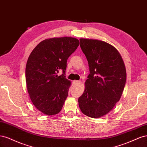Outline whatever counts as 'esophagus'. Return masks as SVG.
<instances>
[{"mask_svg":"<svg viewBox=\"0 0 147 147\" xmlns=\"http://www.w3.org/2000/svg\"><path fill=\"white\" fill-rule=\"evenodd\" d=\"M79 82H80V81H78V80H75L72 82V85H76V84L79 83Z\"/></svg>","mask_w":147,"mask_h":147,"instance_id":"esophagus-1","label":"esophagus"}]
</instances>
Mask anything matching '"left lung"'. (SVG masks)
Listing matches in <instances>:
<instances>
[{"instance_id": "left-lung-1", "label": "left lung", "mask_w": 147, "mask_h": 147, "mask_svg": "<svg viewBox=\"0 0 147 147\" xmlns=\"http://www.w3.org/2000/svg\"><path fill=\"white\" fill-rule=\"evenodd\" d=\"M80 41L90 74L78 105L83 114L99 118L109 113L121 98L126 81L125 65L110 44L96 39L81 38Z\"/></svg>"}]
</instances>
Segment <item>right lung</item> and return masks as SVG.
I'll return each mask as SVG.
<instances>
[{"instance_id": "right-lung-1", "label": "right lung", "mask_w": 147, "mask_h": 147, "mask_svg": "<svg viewBox=\"0 0 147 147\" xmlns=\"http://www.w3.org/2000/svg\"><path fill=\"white\" fill-rule=\"evenodd\" d=\"M79 45L74 37H53L40 42L30 54L26 67L27 90L42 113L56 115L63 108L71 84L64 75L67 60ZM59 70L63 73L59 76Z\"/></svg>"}]
</instances>
